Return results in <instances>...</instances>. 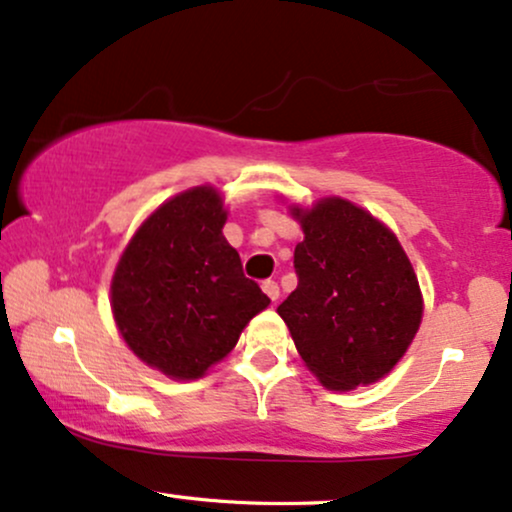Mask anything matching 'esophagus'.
I'll list each match as a JSON object with an SVG mask.
<instances>
[{
	"mask_svg": "<svg viewBox=\"0 0 512 512\" xmlns=\"http://www.w3.org/2000/svg\"><path fill=\"white\" fill-rule=\"evenodd\" d=\"M263 292L270 296V301H277L280 299V287H277L275 280H263Z\"/></svg>",
	"mask_w": 512,
	"mask_h": 512,
	"instance_id": "obj_1",
	"label": "esophagus"
}]
</instances>
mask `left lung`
<instances>
[{"label":"left lung","mask_w":512,"mask_h":512,"mask_svg":"<svg viewBox=\"0 0 512 512\" xmlns=\"http://www.w3.org/2000/svg\"><path fill=\"white\" fill-rule=\"evenodd\" d=\"M299 285L277 306L296 351L327 389L377 382L399 363L422 318V296L399 239L368 211L323 199L292 208Z\"/></svg>","instance_id":"obj_1"}]
</instances>
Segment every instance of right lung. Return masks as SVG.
I'll return each mask as SVG.
<instances>
[{
    "instance_id": "1",
    "label": "right lung",
    "mask_w": 512,
    "mask_h": 512,
    "mask_svg": "<svg viewBox=\"0 0 512 512\" xmlns=\"http://www.w3.org/2000/svg\"><path fill=\"white\" fill-rule=\"evenodd\" d=\"M223 199L194 187L156 208L123 251L111 308L125 344L175 380H194L270 304L223 237Z\"/></svg>"
}]
</instances>
